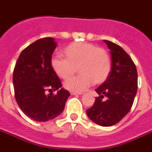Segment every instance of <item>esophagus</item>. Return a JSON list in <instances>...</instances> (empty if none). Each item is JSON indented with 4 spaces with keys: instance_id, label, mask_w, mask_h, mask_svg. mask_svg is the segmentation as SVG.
Returning a JSON list of instances; mask_svg holds the SVG:
<instances>
[{
    "instance_id": "obj_1",
    "label": "esophagus",
    "mask_w": 152,
    "mask_h": 152,
    "mask_svg": "<svg viewBox=\"0 0 152 152\" xmlns=\"http://www.w3.org/2000/svg\"><path fill=\"white\" fill-rule=\"evenodd\" d=\"M70 94H71V95H82L83 93H77V92H75V91H71V92H70Z\"/></svg>"
}]
</instances>
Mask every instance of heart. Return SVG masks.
Here are the masks:
<instances>
[{"label":"heart","mask_w":152,"mask_h":152,"mask_svg":"<svg viewBox=\"0 0 152 152\" xmlns=\"http://www.w3.org/2000/svg\"><path fill=\"white\" fill-rule=\"evenodd\" d=\"M65 59L53 57L50 66L57 76L62 79L71 77L78 69L80 75L64 83V87L70 91L81 92L94 83L101 84L107 80L111 62L109 54L103 49L86 42H75L62 50Z\"/></svg>","instance_id":"obj_1"}]
</instances>
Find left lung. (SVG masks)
<instances>
[{"label":"left lung","mask_w":152,"mask_h":152,"mask_svg":"<svg viewBox=\"0 0 152 152\" xmlns=\"http://www.w3.org/2000/svg\"><path fill=\"white\" fill-rule=\"evenodd\" d=\"M103 41L110 50L111 70L107 80L95 90L99 96L86 110V115L98 125L110 126L118 124L131 110L137 93L138 74L132 59L123 48Z\"/></svg>","instance_id":"1"}]
</instances>
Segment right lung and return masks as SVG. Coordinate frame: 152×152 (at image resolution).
<instances>
[{
  "instance_id": "1",
  "label": "right lung",
  "mask_w": 152,
  "mask_h": 152,
  "mask_svg": "<svg viewBox=\"0 0 152 152\" xmlns=\"http://www.w3.org/2000/svg\"><path fill=\"white\" fill-rule=\"evenodd\" d=\"M57 45L53 37L37 40L20 53L13 70L16 101L25 115L37 122L58 117L70 95L61 88V81L50 66ZM55 90L58 93L53 95Z\"/></svg>"
}]
</instances>
